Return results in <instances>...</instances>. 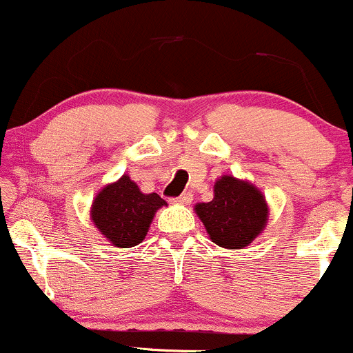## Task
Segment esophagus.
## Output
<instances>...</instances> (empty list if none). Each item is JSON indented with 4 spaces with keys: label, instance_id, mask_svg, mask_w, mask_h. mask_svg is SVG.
<instances>
[{
    "label": "esophagus",
    "instance_id": "obj_1",
    "mask_svg": "<svg viewBox=\"0 0 353 353\" xmlns=\"http://www.w3.org/2000/svg\"><path fill=\"white\" fill-rule=\"evenodd\" d=\"M192 201V194L191 192H184V194H181L179 197H176V199H174V203H177V204H189Z\"/></svg>",
    "mask_w": 353,
    "mask_h": 353
}]
</instances>
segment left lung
<instances>
[{
	"label": "left lung",
	"instance_id": "obj_1",
	"mask_svg": "<svg viewBox=\"0 0 353 353\" xmlns=\"http://www.w3.org/2000/svg\"><path fill=\"white\" fill-rule=\"evenodd\" d=\"M212 243L228 250H241L258 238L268 223L265 196L248 181L223 176L214 184V197L194 206Z\"/></svg>",
	"mask_w": 353,
	"mask_h": 353
}]
</instances>
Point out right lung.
Segmentation results:
<instances>
[{
  "label": "right lung",
  "instance_id": "obj_1",
  "mask_svg": "<svg viewBox=\"0 0 353 353\" xmlns=\"http://www.w3.org/2000/svg\"><path fill=\"white\" fill-rule=\"evenodd\" d=\"M168 206L156 192L144 194L129 176L107 184L92 204V221L108 241L117 248H132L144 241L154 214Z\"/></svg>",
  "mask_w": 353,
  "mask_h": 353
}]
</instances>
